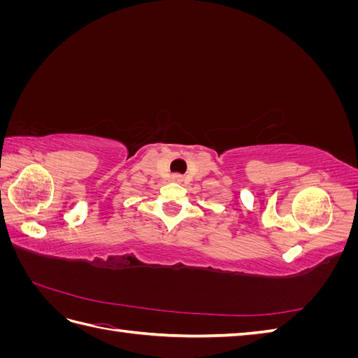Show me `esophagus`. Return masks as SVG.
I'll use <instances>...</instances> for the list:
<instances>
[{"label":"esophagus","instance_id":"1","mask_svg":"<svg viewBox=\"0 0 358 358\" xmlns=\"http://www.w3.org/2000/svg\"><path fill=\"white\" fill-rule=\"evenodd\" d=\"M171 180H173V182H182V176H180V175H173V176H171Z\"/></svg>","mask_w":358,"mask_h":358}]
</instances>
